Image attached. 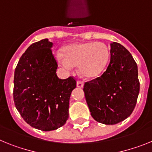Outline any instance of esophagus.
Here are the masks:
<instances>
[{
	"label": "esophagus",
	"mask_w": 152,
	"mask_h": 152,
	"mask_svg": "<svg viewBox=\"0 0 152 152\" xmlns=\"http://www.w3.org/2000/svg\"><path fill=\"white\" fill-rule=\"evenodd\" d=\"M83 83L82 81H80V80L77 81V83H76V86H77V87H79V88H83Z\"/></svg>",
	"instance_id": "obj_1"
}]
</instances>
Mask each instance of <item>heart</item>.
I'll list each match as a JSON object with an SVG mask.
<instances>
[{"label": "heart", "instance_id": "heart-1", "mask_svg": "<svg viewBox=\"0 0 152 152\" xmlns=\"http://www.w3.org/2000/svg\"><path fill=\"white\" fill-rule=\"evenodd\" d=\"M109 50L101 42L77 43L63 49V54H56L58 63L66 70L79 66V70L85 78L93 79L105 71L109 59Z\"/></svg>", "mask_w": 152, "mask_h": 152}]
</instances>
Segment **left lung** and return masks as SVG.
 <instances>
[{"label": "left lung", "instance_id": "obj_1", "mask_svg": "<svg viewBox=\"0 0 152 152\" xmlns=\"http://www.w3.org/2000/svg\"><path fill=\"white\" fill-rule=\"evenodd\" d=\"M140 89L138 66L120 43H111L110 62L105 72L84 84L91 115L105 125H115L132 113Z\"/></svg>", "mask_w": 152, "mask_h": 152}]
</instances>
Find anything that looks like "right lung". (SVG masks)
<instances>
[{"label":"right lung","mask_w":152,"mask_h":152,"mask_svg":"<svg viewBox=\"0 0 152 152\" xmlns=\"http://www.w3.org/2000/svg\"><path fill=\"white\" fill-rule=\"evenodd\" d=\"M53 43L43 39L31 44L20 58L14 72V101L27 124L41 131L60 128L69 118L72 76L58 78Z\"/></svg>","instance_id":"obj_1"}]
</instances>
